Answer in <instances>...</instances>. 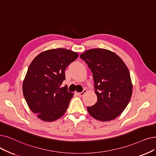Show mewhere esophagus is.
Returning <instances> with one entry per match:
<instances>
[{
    "mask_svg": "<svg viewBox=\"0 0 156 156\" xmlns=\"http://www.w3.org/2000/svg\"><path fill=\"white\" fill-rule=\"evenodd\" d=\"M87 92V91L86 90H84L82 92H80V93H77V95H79V96H80V97H83V96H84V95L85 94V93Z\"/></svg>",
    "mask_w": 156,
    "mask_h": 156,
    "instance_id": "34e87169",
    "label": "esophagus"
}]
</instances>
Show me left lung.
<instances>
[{
	"label": "left lung",
	"mask_w": 156,
	"mask_h": 156,
	"mask_svg": "<svg viewBox=\"0 0 156 156\" xmlns=\"http://www.w3.org/2000/svg\"><path fill=\"white\" fill-rule=\"evenodd\" d=\"M93 73L97 102L87 107L89 114L102 122L110 121L122 114L133 93L130 73L123 60L115 52L93 48L80 55Z\"/></svg>",
	"instance_id": "left-lung-1"
}]
</instances>
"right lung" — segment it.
Masks as SVG:
<instances>
[{
    "mask_svg": "<svg viewBox=\"0 0 156 156\" xmlns=\"http://www.w3.org/2000/svg\"><path fill=\"white\" fill-rule=\"evenodd\" d=\"M79 54L65 48L42 52L30 64L22 85L23 94L29 108L40 119L53 122L63 116L73 93L67 86L65 70Z\"/></svg>",
    "mask_w": 156,
    "mask_h": 156,
    "instance_id": "1",
    "label": "right lung"
}]
</instances>
